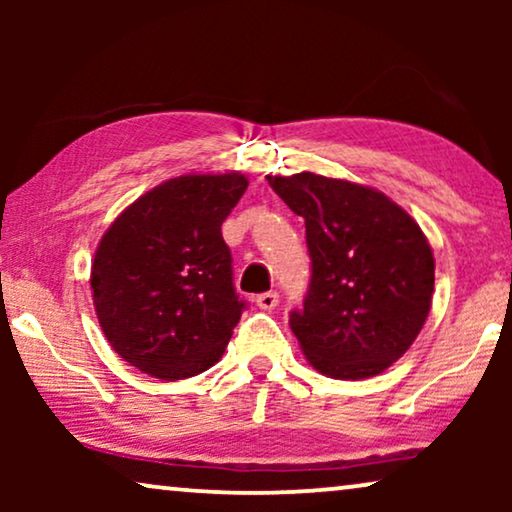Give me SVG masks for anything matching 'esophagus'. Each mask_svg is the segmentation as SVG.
<instances>
[{"label":"esophagus","mask_w":512,"mask_h":512,"mask_svg":"<svg viewBox=\"0 0 512 512\" xmlns=\"http://www.w3.org/2000/svg\"><path fill=\"white\" fill-rule=\"evenodd\" d=\"M256 305L261 307V310H265V312L275 310V307L279 305L277 291H265V293H261V296H256Z\"/></svg>","instance_id":"esophagus-1"}]
</instances>
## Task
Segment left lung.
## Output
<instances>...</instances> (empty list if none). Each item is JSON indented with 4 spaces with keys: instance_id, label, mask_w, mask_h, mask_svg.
Masks as SVG:
<instances>
[{
    "instance_id": "left-lung-1",
    "label": "left lung",
    "mask_w": 512,
    "mask_h": 512,
    "mask_svg": "<svg viewBox=\"0 0 512 512\" xmlns=\"http://www.w3.org/2000/svg\"><path fill=\"white\" fill-rule=\"evenodd\" d=\"M305 219L312 277L289 314L305 359L335 380L380 375L408 352L431 310V244L377 188L300 172L268 177Z\"/></svg>"
}]
</instances>
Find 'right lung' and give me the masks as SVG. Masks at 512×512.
Listing matches in <instances>:
<instances>
[{
  "label": "right lung",
  "mask_w": 512,
  "mask_h": 512,
  "mask_svg": "<svg viewBox=\"0 0 512 512\" xmlns=\"http://www.w3.org/2000/svg\"><path fill=\"white\" fill-rule=\"evenodd\" d=\"M249 181L181 174L151 188L97 244L90 289L114 352L158 380H186L223 356L244 300L221 223Z\"/></svg>",
  "instance_id": "add662e5"
}]
</instances>
